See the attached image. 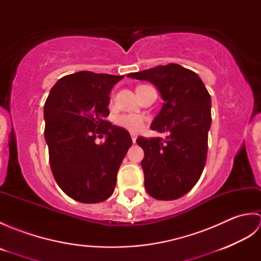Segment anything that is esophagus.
Instances as JSON below:
<instances>
[{
	"label": "esophagus",
	"instance_id": "34e87169",
	"mask_svg": "<svg viewBox=\"0 0 261 261\" xmlns=\"http://www.w3.org/2000/svg\"><path fill=\"white\" fill-rule=\"evenodd\" d=\"M131 139H132V142L136 143V141H137V136H136V135H131Z\"/></svg>",
	"mask_w": 261,
	"mask_h": 261
}]
</instances>
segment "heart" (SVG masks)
I'll return each instance as SVG.
<instances>
[{"label":"heart","instance_id":"1","mask_svg":"<svg viewBox=\"0 0 261 261\" xmlns=\"http://www.w3.org/2000/svg\"><path fill=\"white\" fill-rule=\"evenodd\" d=\"M116 123L131 132H138L145 127L146 119L139 114H123L116 119Z\"/></svg>","mask_w":261,"mask_h":261}]
</instances>
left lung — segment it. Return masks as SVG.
<instances>
[{
	"label": "left lung",
	"mask_w": 261,
	"mask_h": 261,
	"mask_svg": "<svg viewBox=\"0 0 261 261\" xmlns=\"http://www.w3.org/2000/svg\"><path fill=\"white\" fill-rule=\"evenodd\" d=\"M150 82L164 99L151 130L162 138L139 137L145 151L141 167L149 195L162 201L184 196L198 181L206 162L211 127V96L199 76L180 65L157 66L126 75Z\"/></svg>",
	"instance_id": "left-lung-1"
}]
</instances>
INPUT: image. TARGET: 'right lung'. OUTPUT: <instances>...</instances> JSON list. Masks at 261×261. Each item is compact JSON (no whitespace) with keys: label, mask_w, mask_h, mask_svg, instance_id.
Here are the masks:
<instances>
[{"label":"right lung","mask_w":261,"mask_h":261,"mask_svg":"<svg viewBox=\"0 0 261 261\" xmlns=\"http://www.w3.org/2000/svg\"><path fill=\"white\" fill-rule=\"evenodd\" d=\"M123 77L86 70L64 76L45 103V139L53 175L75 201L99 203L114 191L132 139L126 130L104 119L110 114L111 90ZM98 134L106 135L101 145L95 143Z\"/></svg>","instance_id":"1"}]
</instances>
